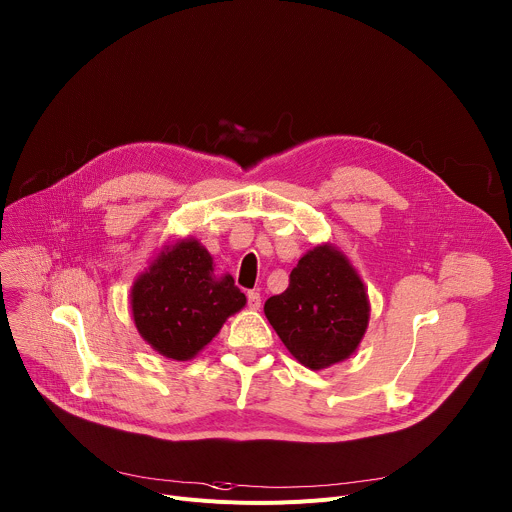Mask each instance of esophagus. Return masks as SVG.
<instances>
[{"label": "esophagus", "instance_id": "1", "mask_svg": "<svg viewBox=\"0 0 512 512\" xmlns=\"http://www.w3.org/2000/svg\"><path fill=\"white\" fill-rule=\"evenodd\" d=\"M247 300H249V308H253V310H259L261 308V294L259 292H249L247 294Z\"/></svg>", "mask_w": 512, "mask_h": 512}]
</instances>
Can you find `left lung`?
Listing matches in <instances>:
<instances>
[{"label":"left lung","mask_w":512,"mask_h":512,"mask_svg":"<svg viewBox=\"0 0 512 512\" xmlns=\"http://www.w3.org/2000/svg\"><path fill=\"white\" fill-rule=\"evenodd\" d=\"M263 312L286 349L308 369L349 359L369 324V298L361 275L333 243L304 253L286 292L271 296Z\"/></svg>","instance_id":"1"}]
</instances>
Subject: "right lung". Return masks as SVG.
Segmentation results:
<instances>
[{
	"label": "right lung",
	"instance_id": "obj_1",
	"mask_svg": "<svg viewBox=\"0 0 512 512\" xmlns=\"http://www.w3.org/2000/svg\"><path fill=\"white\" fill-rule=\"evenodd\" d=\"M245 304L232 275H216L214 257L194 237L163 245L130 288L138 335L175 361L194 359Z\"/></svg>",
	"mask_w": 512,
	"mask_h": 512
}]
</instances>
